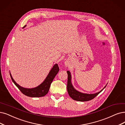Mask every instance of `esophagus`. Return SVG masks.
Segmentation results:
<instances>
[{"label":"esophagus","mask_w":125,"mask_h":125,"mask_svg":"<svg viewBox=\"0 0 125 125\" xmlns=\"http://www.w3.org/2000/svg\"><path fill=\"white\" fill-rule=\"evenodd\" d=\"M65 66H68V64H67V63H65Z\"/></svg>","instance_id":"esophagus-1"}]
</instances>
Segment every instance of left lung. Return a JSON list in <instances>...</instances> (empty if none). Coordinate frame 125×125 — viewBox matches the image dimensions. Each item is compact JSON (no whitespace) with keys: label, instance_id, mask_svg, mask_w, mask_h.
Returning a JSON list of instances; mask_svg holds the SVG:
<instances>
[{"label":"left lung","instance_id":"obj_1","mask_svg":"<svg viewBox=\"0 0 125 125\" xmlns=\"http://www.w3.org/2000/svg\"><path fill=\"white\" fill-rule=\"evenodd\" d=\"M68 74V83H67V91L69 96H70L75 101H77L79 102H86L90 101L93 99L95 97H96L97 95L100 93L107 86H104V87L101 90L97 93L94 94H87L79 92L74 88L71 83V75L70 71H67Z\"/></svg>","mask_w":125,"mask_h":125}]
</instances>
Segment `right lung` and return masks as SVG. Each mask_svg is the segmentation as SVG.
<instances>
[{
  "label": "right lung",
  "mask_w": 125,
  "mask_h": 125,
  "mask_svg": "<svg viewBox=\"0 0 125 125\" xmlns=\"http://www.w3.org/2000/svg\"><path fill=\"white\" fill-rule=\"evenodd\" d=\"M26 26V25L24 26L23 28H24ZM59 70V69L58 64L57 63L55 64L50 71L49 72L46 79L44 80V81L37 87L33 88H26L19 86L14 81L10 72V76L12 82L20 90V91L23 94H24L25 95L31 97H39L45 96L48 93L53 80L56 75V74L58 73Z\"/></svg>",
  "instance_id": "add662e5"
}]
</instances>
